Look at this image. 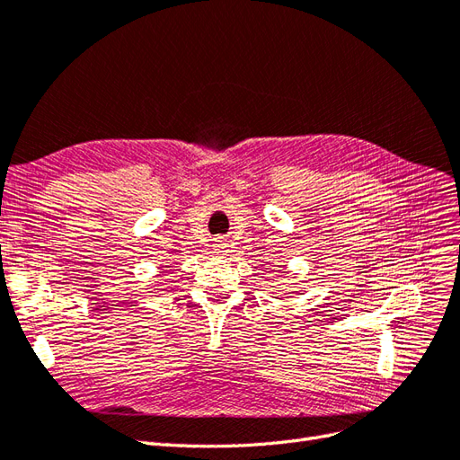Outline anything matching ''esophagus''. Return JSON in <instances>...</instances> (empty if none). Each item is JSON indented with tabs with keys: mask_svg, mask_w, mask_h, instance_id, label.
I'll list each match as a JSON object with an SVG mask.
<instances>
[{
	"mask_svg": "<svg viewBox=\"0 0 460 460\" xmlns=\"http://www.w3.org/2000/svg\"><path fill=\"white\" fill-rule=\"evenodd\" d=\"M226 246H227L226 241H223V239H216V251H217V252H226Z\"/></svg>",
	"mask_w": 460,
	"mask_h": 460,
	"instance_id": "1",
	"label": "esophagus"
}]
</instances>
